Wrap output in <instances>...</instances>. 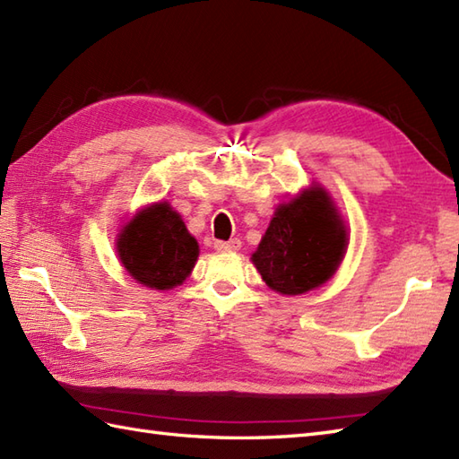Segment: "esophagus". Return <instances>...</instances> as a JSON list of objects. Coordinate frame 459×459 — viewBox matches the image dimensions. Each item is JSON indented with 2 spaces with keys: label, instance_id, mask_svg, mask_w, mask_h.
<instances>
[{
  "label": "esophagus",
  "instance_id": "esophagus-1",
  "mask_svg": "<svg viewBox=\"0 0 459 459\" xmlns=\"http://www.w3.org/2000/svg\"><path fill=\"white\" fill-rule=\"evenodd\" d=\"M215 248H217L219 252H225V250H238V248H240V240H238V238H230V240H227V242L217 240V242H215Z\"/></svg>",
  "mask_w": 459,
  "mask_h": 459
}]
</instances>
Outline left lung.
Instances as JSON below:
<instances>
[{"label": "left lung", "instance_id": "obj_1", "mask_svg": "<svg viewBox=\"0 0 459 459\" xmlns=\"http://www.w3.org/2000/svg\"><path fill=\"white\" fill-rule=\"evenodd\" d=\"M348 248V229L326 189L311 186L275 209L252 254L270 290L301 295L333 278Z\"/></svg>", "mask_w": 459, "mask_h": 459}]
</instances>
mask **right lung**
<instances>
[{"instance_id": "obj_1", "label": "right lung", "mask_w": 459, "mask_h": 459, "mask_svg": "<svg viewBox=\"0 0 459 459\" xmlns=\"http://www.w3.org/2000/svg\"><path fill=\"white\" fill-rule=\"evenodd\" d=\"M117 254L133 280L164 291L184 283L197 262L199 244L179 212L162 201L126 222L117 238Z\"/></svg>"}]
</instances>
